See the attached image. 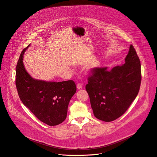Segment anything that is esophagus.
I'll list each match as a JSON object with an SVG mask.
<instances>
[{
    "instance_id": "34e87169",
    "label": "esophagus",
    "mask_w": 157,
    "mask_h": 157,
    "mask_svg": "<svg viewBox=\"0 0 157 157\" xmlns=\"http://www.w3.org/2000/svg\"><path fill=\"white\" fill-rule=\"evenodd\" d=\"M77 88L78 90H81V89H82V84H81V83H77Z\"/></svg>"
}]
</instances>
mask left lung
I'll list each match as a JSON object with an SVG mask.
<instances>
[{"label": "left lung", "mask_w": 157, "mask_h": 157, "mask_svg": "<svg viewBox=\"0 0 157 157\" xmlns=\"http://www.w3.org/2000/svg\"><path fill=\"white\" fill-rule=\"evenodd\" d=\"M86 85L94 116L106 122L124 113L139 92L141 71L139 57L131 45L124 64L113 67H95L90 70Z\"/></svg>", "instance_id": "8db88e82"}]
</instances>
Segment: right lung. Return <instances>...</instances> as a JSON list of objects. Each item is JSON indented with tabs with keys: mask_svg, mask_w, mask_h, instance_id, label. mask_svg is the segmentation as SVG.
I'll list each match as a JSON object with an SVG mask.
<instances>
[{
	"mask_svg": "<svg viewBox=\"0 0 157 157\" xmlns=\"http://www.w3.org/2000/svg\"><path fill=\"white\" fill-rule=\"evenodd\" d=\"M21 54L16 72V86L20 99L39 120L49 126H56L67 118L69 101L76 92L72 80L52 82L33 78L23 65Z\"/></svg>",
	"mask_w": 157,
	"mask_h": 157,
	"instance_id": "add662e5",
	"label": "right lung"
}]
</instances>
